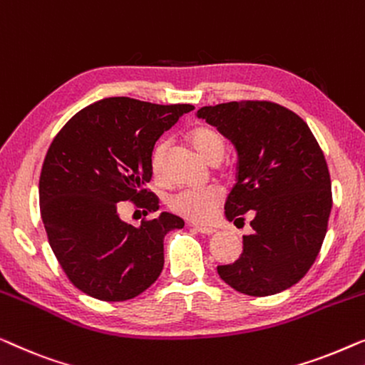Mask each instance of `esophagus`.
Listing matches in <instances>:
<instances>
[{
    "label": "esophagus",
    "mask_w": 365,
    "mask_h": 365,
    "mask_svg": "<svg viewBox=\"0 0 365 365\" xmlns=\"http://www.w3.org/2000/svg\"><path fill=\"white\" fill-rule=\"evenodd\" d=\"M193 230H195V232H198V233H202V235H207V236L217 233V230H215V228H210V227H198V225H195Z\"/></svg>",
    "instance_id": "34e87169"
}]
</instances>
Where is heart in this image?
I'll use <instances>...</instances> for the list:
<instances>
[{"instance_id": "obj_1", "label": "heart", "mask_w": 365, "mask_h": 365, "mask_svg": "<svg viewBox=\"0 0 365 365\" xmlns=\"http://www.w3.org/2000/svg\"><path fill=\"white\" fill-rule=\"evenodd\" d=\"M193 147L197 148L200 155L212 165H217L222 162L227 150V143L222 133L213 127H197L190 133ZM168 152V140H160L152 152V172L157 180L165 178V160ZM222 192L215 187L205 188H183L178 190L168 198V208L178 217H182L188 222H207L212 218L215 210H217Z\"/></svg>"}]
</instances>
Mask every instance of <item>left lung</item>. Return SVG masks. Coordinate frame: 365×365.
I'll return each instance as SVG.
<instances>
[{
  "label": "left lung",
  "mask_w": 365,
  "mask_h": 365,
  "mask_svg": "<svg viewBox=\"0 0 365 365\" xmlns=\"http://www.w3.org/2000/svg\"><path fill=\"white\" fill-rule=\"evenodd\" d=\"M233 143L236 183L225 203L228 222L253 212L243 255L218 274L248 296L296 284L317 258L332 208L331 178L319 143L299 115L273 102H227L197 110Z\"/></svg>",
  "instance_id": "8db88e82"
}]
</instances>
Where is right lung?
I'll use <instances>...</instances> for the list:
<instances>
[{
    "label": "right lung",
    "instance_id": "right-lung-1",
    "mask_svg": "<svg viewBox=\"0 0 365 365\" xmlns=\"http://www.w3.org/2000/svg\"><path fill=\"white\" fill-rule=\"evenodd\" d=\"M193 109L109 97L79 110L51 143L39 178L41 218L64 273L86 294L127 301L160 276L163 238L183 220L162 212L133 227L119 208L133 200L157 212L158 198L143 188L153 145Z\"/></svg>",
    "mask_w": 365,
    "mask_h": 365
}]
</instances>
